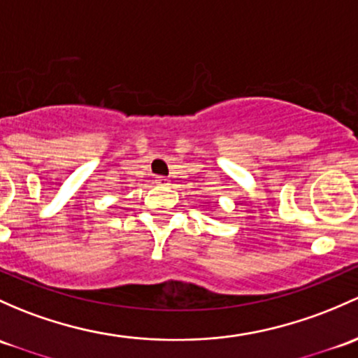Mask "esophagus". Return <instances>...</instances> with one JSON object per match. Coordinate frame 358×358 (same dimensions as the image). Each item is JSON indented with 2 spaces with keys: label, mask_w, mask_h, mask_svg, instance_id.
Segmentation results:
<instances>
[{
  "label": "esophagus",
  "mask_w": 358,
  "mask_h": 358,
  "mask_svg": "<svg viewBox=\"0 0 358 358\" xmlns=\"http://www.w3.org/2000/svg\"><path fill=\"white\" fill-rule=\"evenodd\" d=\"M156 183L157 185H169V180L166 176H156Z\"/></svg>",
  "instance_id": "1"
}]
</instances>
